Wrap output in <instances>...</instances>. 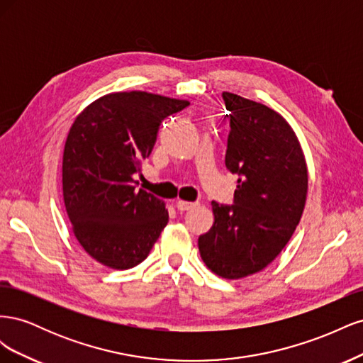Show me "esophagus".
Here are the masks:
<instances>
[{"instance_id": "1", "label": "esophagus", "mask_w": 363, "mask_h": 363, "mask_svg": "<svg viewBox=\"0 0 363 363\" xmlns=\"http://www.w3.org/2000/svg\"><path fill=\"white\" fill-rule=\"evenodd\" d=\"M195 206H196V203H192V201H184V200H179L177 203H175V207H177L180 212L191 211V208H194Z\"/></svg>"}]
</instances>
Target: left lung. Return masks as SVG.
Listing matches in <instances>:
<instances>
[{"instance_id":"obj_1","label":"left lung","mask_w":363,"mask_h":363,"mask_svg":"<svg viewBox=\"0 0 363 363\" xmlns=\"http://www.w3.org/2000/svg\"><path fill=\"white\" fill-rule=\"evenodd\" d=\"M230 115L227 169L235 204L212 201L215 221L199 238L206 267L227 280L265 269L286 247L307 196V164L295 131L268 106L223 92Z\"/></svg>"}]
</instances>
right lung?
Instances as JSON below:
<instances>
[{"instance_id":"right-lung-1","label":"right lung","mask_w":363,"mask_h":363,"mask_svg":"<svg viewBox=\"0 0 363 363\" xmlns=\"http://www.w3.org/2000/svg\"><path fill=\"white\" fill-rule=\"evenodd\" d=\"M189 101L131 91L98 98L75 118L65 142L63 201L83 250L112 269L145 260L168 224V208L133 175L156 144L162 121Z\"/></svg>"}]
</instances>
